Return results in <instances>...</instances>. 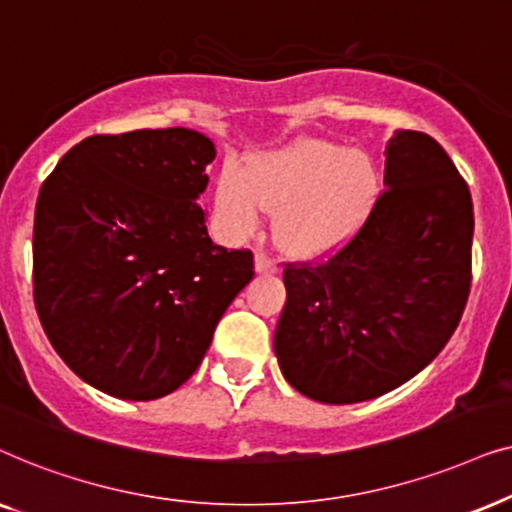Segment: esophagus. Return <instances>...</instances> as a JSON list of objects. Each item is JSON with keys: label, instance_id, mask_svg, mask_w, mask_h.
<instances>
[{"label": "esophagus", "instance_id": "34e87169", "mask_svg": "<svg viewBox=\"0 0 512 512\" xmlns=\"http://www.w3.org/2000/svg\"><path fill=\"white\" fill-rule=\"evenodd\" d=\"M255 271H257V274H262V276L276 274V262L271 260V257L264 255V252H257V255H255Z\"/></svg>", "mask_w": 512, "mask_h": 512}]
</instances>
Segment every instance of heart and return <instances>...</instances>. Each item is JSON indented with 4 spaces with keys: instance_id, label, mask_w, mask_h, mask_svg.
<instances>
[{
    "instance_id": "obj_1",
    "label": "heart",
    "mask_w": 512,
    "mask_h": 512,
    "mask_svg": "<svg viewBox=\"0 0 512 512\" xmlns=\"http://www.w3.org/2000/svg\"><path fill=\"white\" fill-rule=\"evenodd\" d=\"M379 168L363 149L302 138L274 152L255 154L243 173L224 168L215 185V213L224 229L245 236L260 208L274 213L278 248L316 257L342 245L372 213Z\"/></svg>"
}]
</instances>
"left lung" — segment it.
Instances as JSON below:
<instances>
[{"mask_svg":"<svg viewBox=\"0 0 512 512\" xmlns=\"http://www.w3.org/2000/svg\"><path fill=\"white\" fill-rule=\"evenodd\" d=\"M386 192L320 264H288L274 351L306 398L351 405L419 374L459 325L470 292L473 201L431 135L388 140Z\"/></svg>","mask_w":512,"mask_h":512,"instance_id":"obj_1","label":"left lung"}]
</instances>
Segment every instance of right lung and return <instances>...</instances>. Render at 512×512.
I'll return each instance as SVG.
<instances>
[{
    "label": "right lung",
    "mask_w": 512,
    "mask_h": 512,
    "mask_svg": "<svg viewBox=\"0 0 512 512\" xmlns=\"http://www.w3.org/2000/svg\"><path fill=\"white\" fill-rule=\"evenodd\" d=\"M213 140L192 128L91 135L39 189L34 306L70 370L121 400H156L196 372L252 252L210 241Z\"/></svg>",
    "instance_id": "1"
}]
</instances>
